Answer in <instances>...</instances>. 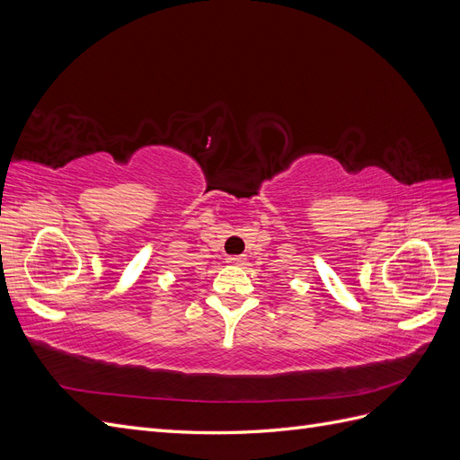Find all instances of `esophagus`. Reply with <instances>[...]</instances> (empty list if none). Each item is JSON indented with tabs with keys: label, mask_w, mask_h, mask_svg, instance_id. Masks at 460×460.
I'll return each mask as SVG.
<instances>
[{
	"label": "esophagus",
	"mask_w": 460,
	"mask_h": 460,
	"mask_svg": "<svg viewBox=\"0 0 460 460\" xmlns=\"http://www.w3.org/2000/svg\"><path fill=\"white\" fill-rule=\"evenodd\" d=\"M226 262H230V264H243L245 262V257L243 255H238V257H228V261Z\"/></svg>",
	"instance_id": "obj_1"
}]
</instances>
